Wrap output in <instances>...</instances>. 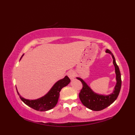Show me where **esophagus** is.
Returning a JSON list of instances; mask_svg holds the SVG:
<instances>
[{"label":"esophagus","instance_id":"34e87169","mask_svg":"<svg viewBox=\"0 0 135 135\" xmlns=\"http://www.w3.org/2000/svg\"><path fill=\"white\" fill-rule=\"evenodd\" d=\"M67 75L71 79H74L75 78V73L73 70H70L67 73Z\"/></svg>","mask_w":135,"mask_h":135}]
</instances>
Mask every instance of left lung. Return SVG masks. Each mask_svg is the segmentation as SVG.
I'll list each match as a JSON object with an SVG mask.
<instances>
[{
    "label": "left lung",
    "instance_id": "8db88e82",
    "mask_svg": "<svg viewBox=\"0 0 135 135\" xmlns=\"http://www.w3.org/2000/svg\"><path fill=\"white\" fill-rule=\"evenodd\" d=\"M105 51L106 53L111 54L113 59V64L115 66L117 84L113 93L108 96L100 95V94L95 93L88 86V85L86 84L84 80L78 77L76 78V79L82 82L83 86L82 89L79 94V99L85 107L93 111L102 110L111 105L118 97L121 88L122 81L121 73H120L118 66L117 65L115 62V57L110 50L107 49Z\"/></svg>",
    "mask_w": 135,
    "mask_h": 135
}]
</instances>
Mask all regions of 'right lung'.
Segmentation results:
<instances>
[{"label": "right lung", "instance_id": "add662e5", "mask_svg": "<svg viewBox=\"0 0 135 135\" xmlns=\"http://www.w3.org/2000/svg\"><path fill=\"white\" fill-rule=\"evenodd\" d=\"M22 56L23 55L21 56V59ZM70 81V78L67 76H65L64 78L57 82L45 96L36 100L25 99L20 95L18 91L17 90V91L20 99L25 104L35 110L46 111L55 107L58 102L61 89L66 86Z\"/></svg>", "mask_w": 135, "mask_h": 135}]
</instances>
